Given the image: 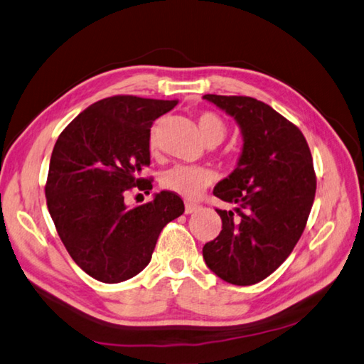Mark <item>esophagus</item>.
I'll return each mask as SVG.
<instances>
[{
  "label": "esophagus",
  "instance_id": "34e87169",
  "mask_svg": "<svg viewBox=\"0 0 364 364\" xmlns=\"http://www.w3.org/2000/svg\"><path fill=\"white\" fill-rule=\"evenodd\" d=\"M198 210H200V206L196 205V203H186V205H184V213H186V215H192V213H196Z\"/></svg>",
  "mask_w": 364,
  "mask_h": 364
}]
</instances>
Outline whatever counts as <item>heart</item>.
Returning <instances> with one entry per match:
<instances>
[{
  "label": "heart",
  "instance_id": "1",
  "mask_svg": "<svg viewBox=\"0 0 364 364\" xmlns=\"http://www.w3.org/2000/svg\"><path fill=\"white\" fill-rule=\"evenodd\" d=\"M197 123L206 145H219L224 140L227 134L225 123L218 115H215V113H202L198 117ZM156 145H158L156 144V131H153L151 139H149V148H151V151H154ZM213 180H215V173L210 168L196 166H175L168 168L167 172H164L161 184L164 189L192 200V198H197L200 196L203 189L213 183Z\"/></svg>",
  "mask_w": 364,
  "mask_h": 364
}]
</instances>
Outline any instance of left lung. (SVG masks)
I'll use <instances>...</instances> for the list:
<instances>
[{
  "mask_svg": "<svg viewBox=\"0 0 364 364\" xmlns=\"http://www.w3.org/2000/svg\"><path fill=\"white\" fill-rule=\"evenodd\" d=\"M235 119L243 148L213 194L235 203L216 210L223 230L203 246L206 267L235 286H252L282 265L306 227L316 197L308 141L295 124L247 96L205 95Z\"/></svg>",
  "mask_w": 364,
  "mask_h": 364,
  "instance_id": "left-lung-1",
  "label": "left lung"
}]
</instances>
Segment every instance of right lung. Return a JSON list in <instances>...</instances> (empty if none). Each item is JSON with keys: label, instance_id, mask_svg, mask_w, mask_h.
Wrapping results in <instances>:
<instances>
[{"label": "right lung", "instance_id": "obj_1", "mask_svg": "<svg viewBox=\"0 0 364 364\" xmlns=\"http://www.w3.org/2000/svg\"><path fill=\"white\" fill-rule=\"evenodd\" d=\"M178 101L113 96L70 121L53 146L46 197L64 247L85 273L117 284L144 269L161 230L184 213L170 191L129 208L126 191H151L149 127ZM149 194V192H148Z\"/></svg>", "mask_w": 364, "mask_h": 364}]
</instances>
